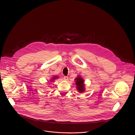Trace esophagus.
Masks as SVG:
<instances>
[{
    "label": "esophagus",
    "mask_w": 135,
    "mask_h": 135,
    "mask_svg": "<svg viewBox=\"0 0 135 135\" xmlns=\"http://www.w3.org/2000/svg\"><path fill=\"white\" fill-rule=\"evenodd\" d=\"M64 79L65 80L67 81V80H68V76H65L64 77Z\"/></svg>",
    "instance_id": "obj_1"
}]
</instances>
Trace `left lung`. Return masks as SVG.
Listing matches in <instances>:
<instances>
[{
    "label": "left lung",
    "mask_w": 135,
    "mask_h": 135,
    "mask_svg": "<svg viewBox=\"0 0 135 135\" xmlns=\"http://www.w3.org/2000/svg\"><path fill=\"white\" fill-rule=\"evenodd\" d=\"M76 84L77 85V89L80 92H83L84 91V80L81 78L80 76H78L75 79Z\"/></svg>",
    "instance_id": "1"
}]
</instances>
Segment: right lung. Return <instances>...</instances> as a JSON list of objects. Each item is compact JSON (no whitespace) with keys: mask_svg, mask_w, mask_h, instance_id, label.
<instances>
[{"mask_svg":"<svg viewBox=\"0 0 135 135\" xmlns=\"http://www.w3.org/2000/svg\"><path fill=\"white\" fill-rule=\"evenodd\" d=\"M57 78V77L56 76H55V77H53V78H52V80H51V81H53L54 80H55V79H56Z\"/></svg>","mask_w":135,"mask_h":135,"instance_id":"obj_1","label":"right lung"}]
</instances>
